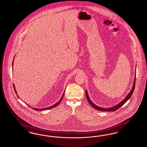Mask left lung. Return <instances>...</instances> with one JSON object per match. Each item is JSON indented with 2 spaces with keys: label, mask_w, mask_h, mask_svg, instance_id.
<instances>
[{
  "label": "left lung",
  "mask_w": 147,
  "mask_h": 147,
  "mask_svg": "<svg viewBox=\"0 0 147 147\" xmlns=\"http://www.w3.org/2000/svg\"><path fill=\"white\" fill-rule=\"evenodd\" d=\"M135 75H136V74H135ZM136 75H135V77H134V83H133L132 88L131 90L130 91V92L128 93V94L126 96V97L125 98L123 99V100H122L121 102H120L119 104H117V105H116V106H114L112 107L107 108H102L100 107H99V106H97L96 105L93 104V102H92V101L90 100L89 97V96H88V94L87 90H86V94L87 100H88V101H89V102L90 104V105L92 106V107H93L94 108H95L96 109L98 110V111H116L117 109H118V108H119L121 107V106H122L126 102L127 100H129V99L131 97V96H132L133 92L134 90V88H135V86H136Z\"/></svg>",
  "instance_id": "obj_1"
}]
</instances>
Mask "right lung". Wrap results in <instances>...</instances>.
Masks as SVG:
<instances>
[{
	"mask_svg": "<svg viewBox=\"0 0 147 147\" xmlns=\"http://www.w3.org/2000/svg\"><path fill=\"white\" fill-rule=\"evenodd\" d=\"M13 63H14V61H13ZM13 87H14V89L15 92V93H17V92H16V89H15V88L14 84H13ZM65 91L64 93L63 94V95H62V97H61V99L59 100L57 102H56V104H54L53 105V106H50V107H49L46 108H42V109H38V108H33V109H34V110H36V111H45V110H47V109H51V108H53L55 107H56V106H57V105H59V104L61 102V101L62 100V99H63V98L64 97V94ZM17 96H18V94H17Z\"/></svg>",
	"mask_w": 147,
	"mask_h": 147,
	"instance_id": "add662e5",
	"label": "right lung"
}]
</instances>
